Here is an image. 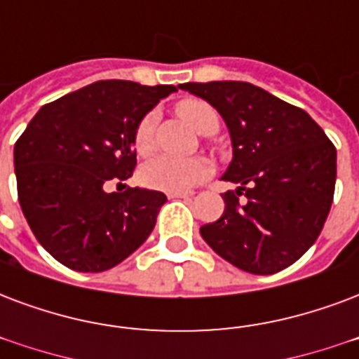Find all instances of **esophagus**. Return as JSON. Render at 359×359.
<instances>
[{"label": "esophagus", "mask_w": 359, "mask_h": 359, "mask_svg": "<svg viewBox=\"0 0 359 359\" xmlns=\"http://www.w3.org/2000/svg\"><path fill=\"white\" fill-rule=\"evenodd\" d=\"M168 198H171V199H175V198H180V199L191 198V191H169Z\"/></svg>", "instance_id": "1"}]
</instances>
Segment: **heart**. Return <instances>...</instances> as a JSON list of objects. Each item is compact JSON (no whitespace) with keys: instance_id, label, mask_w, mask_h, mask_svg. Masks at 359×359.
<instances>
[{"instance_id":"1","label":"heart","mask_w":359,"mask_h":359,"mask_svg":"<svg viewBox=\"0 0 359 359\" xmlns=\"http://www.w3.org/2000/svg\"><path fill=\"white\" fill-rule=\"evenodd\" d=\"M179 114L188 124L205 133L210 124L218 122V114L209 103L199 100H186L179 105ZM156 111H150L139 122L135 130V149L144 154L152 147L156 128ZM212 165L205 158H173V156H154L144 161L139 171V179L147 188L161 191H188L194 186L209 179Z\"/></svg>"}]
</instances>
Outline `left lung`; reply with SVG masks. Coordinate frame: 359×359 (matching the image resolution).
<instances>
[{"instance_id": "8db88e82", "label": "left lung", "mask_w": 359, "mask_h": 359, "mask_svg": "<svg viewBox=\"0 0 359 359\" xmlns=\"http://www.w3.org/2000/svg\"><path fill=\"white\" fill-rule=\"evenodd\" d=\"M220 113L233 160L222 175L224 215L199 228L218 256L252 275H273L307 252L332 209L337 150L303 109L250 82H184ZM247 201L241 204L238 196Z\"/></svg>"}]
</instances>
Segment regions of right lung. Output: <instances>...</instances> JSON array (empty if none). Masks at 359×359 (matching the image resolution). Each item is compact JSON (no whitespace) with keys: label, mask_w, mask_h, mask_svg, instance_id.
<instances>
[{"label":"right lung","mask_w":359,"mask_h":359,"mask_svg":"<svg viewBox=\"0 0 359 359\" xmlns=\"http://www.w3.org/2000/svg\"><path fill=\"white\" fill-rule=\"evenodd\" d=\"M173 84L97 81L46 103L15 144L18 201L52 258L81 273L124 262L154 229L168 198L156 190L109 191L137 165L135 130Z\"/></svg>","instance_id":"obj_1"}]
</instances>
